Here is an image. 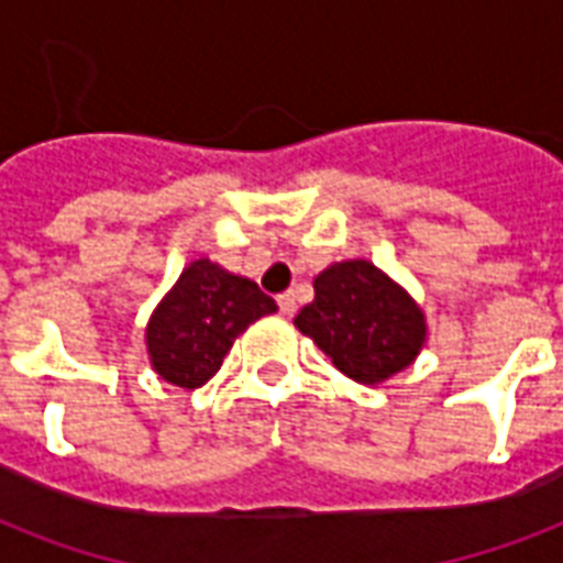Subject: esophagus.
Masks as SVG:
<instances>
[{
  "label": "esophagus",
  "mask_w": 563,
  "mask_h": 563,
  "mask_svg": "<svg viewBox=\"0 0 563 563\" xmlns=\"http://www.w3.org/2000/svg\"><path fill=\"white\" fill-rule=\"evenodd\" d=\"M277 303H280V312L286 318H291L295 316V309H298V300H295V295H291V291H286V295H280V298H277Z\"/></svg>",
  "instance_id": "34e87169"
}]
</instances>
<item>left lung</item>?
<instances>
[{
	"label": "left lung",
	"instance_id": "1",
	"mask_svg": "<svg viewBox=\"0 0 563 563\" xmlns=\"http://www.w3.org/2000/svg\"><path fill=\"white\" fill-rule=\"evenodd\" d=\"M316 300L295 327L333 360L344 376L379 385L418 360L427 316L418 300L368 260H342L316 277Z\"/></svg>",
	"mask_w": 563,
	"mask_h": 563
}]
</instances>
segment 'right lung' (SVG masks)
I'll use <instances>...</instances> for the list:
<instances>
[{
	"label": "right lung",
	"mask_w": 563,
	"mask_h": 563,
	"mask_svg": "<svg viewBox=\"0 0 563 563\" xmlns=\"http://www.w3.org/2000/svg\"><path fill=\"white\" fill-rule=\"evenodd\" d=\"M272 312L277 303L254 280L201 256L180 272L148 318L145 347L152 368L178 388H201L239 335Z\"/></svg>",
	"instance_id": "right-lung-1"
}]
</instances>
